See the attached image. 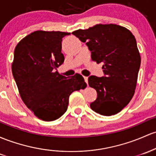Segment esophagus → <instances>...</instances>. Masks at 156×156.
<instances>
[{
	"mask_svg": "<svg viewBox=\"0 0 156 156\" xmlns=\"http://www.w3.org/2000/svg\"><path fill=\"white\" fill-rule=\"evenodd\" d=\"M83 78H84V81H85V82H86L87 83H88V77H87V76H83Z\"/></svg>",
	"mask_w": 156,
	"mask_h": 156,
	"instance_id": "34e87169",
	"label": "esophagus"
}]
</instances>
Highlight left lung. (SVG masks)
Masks as SVG:
<instances>
[{
	"mask_svg": "<svg viewBox=\"0 0 156 156\" xmlns=\"http://www.w3.org/2000/svg\"><path fill=\"white\" fill-rule=\"evenodd\" d=\"M73 34L86 42L92 61L104 63V76L88 78L98 94L90 107L103 115L117 114L129 104L136 90L141 56L135 36L125 27L112 23L96 24Z\"/></svg>",
	"mask_w": 156,
	"mask_h": 156,
	"instance_id": "8db88e82",
	"label": "left lung"
}]
</instances>
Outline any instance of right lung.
<instances>
[{
	"label": "right lung",
	"mask_w": 156,
	"mask_h": 156,
	"mask_svg": "<svg viewBox=\"0 0 156 156\" xmlns=\"http://www.w3.org/2000/svg\"><path fill=\"white\" fill-rule=\"evenodd\" d=\"M69 32L35 31L23 37L14 52L12 72L20 98L38 119L52 121L65 113L72 92L87 87L81 75L66 77L61 41Z\"/></svg>",
	"instance_id": "obj_1"
}]
</instances>
